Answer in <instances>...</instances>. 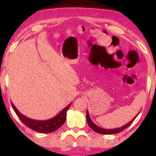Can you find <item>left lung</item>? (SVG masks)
Instances as JSON below:
<instances>
[{"mask_svg":"<svg viewBox=\"0 0 156 156\" xmlns=\"http://www.w3.org/2000/svg\"><path fill=\"white\" fill-rule=\"evenodd\" d=\"M138 114L133 118V119H132L131 121L129 122L128 123H127L126 125H123V126L120 127V128H114V129H104V128H101V127L96 125L92 120H91L90 117H89V114L88 111L87 112V122H88V125H89V127H90V128H92L94 131H95L96 133H101V134H114V133H119V132H121L122 130H125V128H127L128 126H130V124H131V123L133 122L134 119H136V117H137Z\"/></svg>","mask_w":156,"mask_h":156,"instance_id":"obj_1","label":"left lung"}]
</instances>
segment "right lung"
<instances>
[{"instance_id": "1", "label": "right lung", "mask_w": 156, "mask_h": 156, "mask_svg": "<svg viewBox=\"0 0 156 156\" xmlns=\"http://www.w3.org/2000/svg\"><path fill=\"white\" fill-rule=\"evenodd\" d=\"M70 105L71 103H69L59 114H57L54 117L51 118L50 119H47V120L41 121L30 119V118L27 117L26 116L23 115V114H20V112L16 108L13 103H12V108H13L17 117H19V119L22 121V122L24 123L27 127L30 128L31 129L42 133H52V132L58 130L61 126H62L66 120V116H67L66 113H67V111L69 109Z\"/></svg>"}]
</instances>
